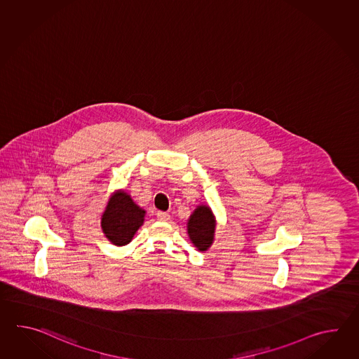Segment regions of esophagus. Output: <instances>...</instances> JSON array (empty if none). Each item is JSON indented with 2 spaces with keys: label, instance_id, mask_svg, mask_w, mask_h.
Masks as SVG:
<instances>
[{
  "label": "esophagus",
  "instance_id": "esophagus-1",
  "mask_svg": "<svg viewBox=\"0 0 359 359\" xmlns=\"http://www.w3.org/2000/svg\"><path fill=\"white\" fill-rule=\"evenodd\" d=\"M156 217H158V219L159 221H168L169 218H170V215H169V213H165V212H158L156 213Z\"/></svg>",
  "mask_w": 359,
  "mask_h": 359
}]
</instances>
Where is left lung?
I'll return each instance as SVG.
<instances>
[{
    "label": "left lung",
    "instance_id": "1",
    "mask_svg": "<svg viewBox=\"0 0 359 359\" xmlns=\"http://www.w3.org/2000/svg\"><path fill=\"white\" fill-rule=\"evenodd\" d=\"M214 229L215 222L212 210L205 205L198 206L189 219L187 232L200 252H205L213 243Z\"/></svg>",
    "mask_w": 359,
    "mask_h": 359
}]
</instances>
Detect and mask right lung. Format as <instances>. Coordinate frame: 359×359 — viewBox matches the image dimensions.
Segmentation results:
<instances>
[{"label":"right lung","mask_w":359,"mask_h":359,"mask_svg":"<svg viewBox=\"0 0 359 359\" xmlns=\"http://www.w3.org/2000/svg\"><path fill=\"white\" fill-rule=\"evenodd\" d=\"M145 210L133 203L130 195L119 191L113 195L101 218L105 236L118 246L130 243L132 237L144 223Z\"/></svg>","instance_id":"right-lung-1"}]
</instances>
